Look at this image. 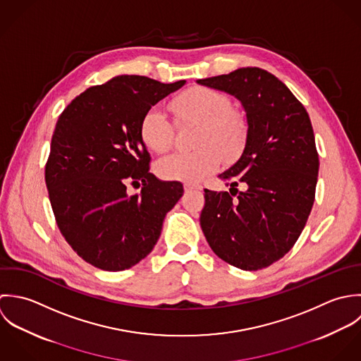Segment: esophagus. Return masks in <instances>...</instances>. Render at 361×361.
Here are the masks:
<instances>
[{"label":"esophagus","mask_w":361,"mask_h":361,"mask_svg":"<svg viewBox=\"0 0 361 361\" xmlns=\"http://www.w3.org/2000/svg\"><path fill=\"white\" fill-rule=\"evenodd\" d=\"M202 187L198 185V184H191V183H185L184 184V190L185 191H192V190H201Z\"/></svg>","instance_id":"esophagus-1"}]
</instances>
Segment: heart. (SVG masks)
Instances as JSON below:
<instances>
[{
	"mask_svg": "<svg viewBox=\"0 0 361 361\" xmlns=\"http://www.w3.org/2000/svg\"><path fill=\"white\" fill-rule=\"evenodd\" d=\"M176 121L200 124L191 153L171 154L157 164L160 177L173 181L198 183L223 163L235 157L247 141V121L231 109L230 97L212 87L197 86L171 100ZM176 121L159 106L150 107L141 120L140 133L144 144L154 153L169 152L176 138Z\"/></svg>",
	"mask_w": 361,
	"mask_h": 361,
	"instance_id": "b5f03b06",
	"label": "heart"
}]
</instances>
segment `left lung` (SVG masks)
Listing matches in <instances>:
<instances>
[{"mask_svg":"<svg viewBox=\"0 0 361 361\" xmlns=\"http://www.w3.org/2000/svg\"><path fill=\"white\" fill-rule=\"evenodd\" d=\"M197 82L235 96L248 123L240 160L219 176L230 192L204 190L202 231L227 264L264 269L293 248L315 200L319 159L308 113L282 80L257 67Z\"/></svg>","mask_w":361,"mask_h":361,"instance_id":"obj_1","label":"left lung"}]
</instances>
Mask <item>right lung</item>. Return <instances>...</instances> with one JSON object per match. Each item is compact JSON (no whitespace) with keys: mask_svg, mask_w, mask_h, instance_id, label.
I'll use <instances>...</instances> for the list:
<instances>
[{"mask_svg":"<svg viewBox=\"0 0 361 361\" xmlns=\"http://www.w3.org/2000/svg\"><path fill=\"white\" fill-rule=\"evenodd\" d=\"M184 83L116 76L82 92L59 117L44 169L50 204L66 241L99 269L124 271L144 259L184 194L181 183L149 171L140 133L145 113ZM128 183L142 192L128 196Z\"/></svg>","mask_w":361,"mask_h":361,"instance_id":"obj_1","label":"right lung"}]
</instances>
